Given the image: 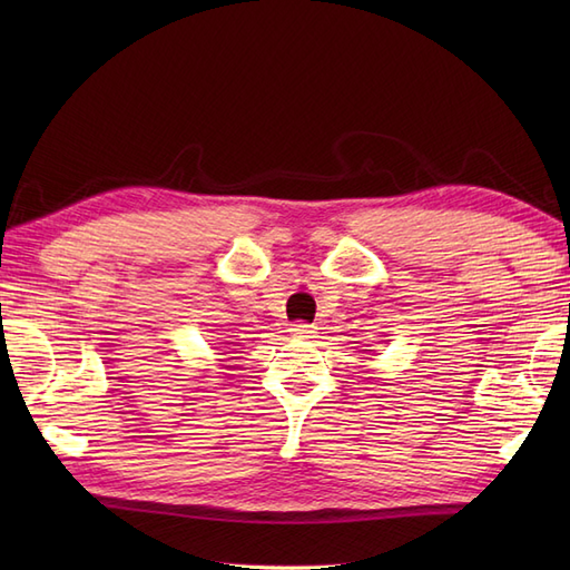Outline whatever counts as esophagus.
<instances>
[{"instance_id": "34e87169", "label": "esophagus", "mask_w": 570, "mask_h": 570, "mask_svg": "<svg viewBox=\"0 0 570 570\" xmlns=\"http://www.w3.org/2000/svg\"><path fill=\"white\" fill-rule=\"evenodd\" d=\"M289 333L292 335H297V337H314V333H316V325H308V323H295L289 327Z\"/></svg>"}]
</instances>
